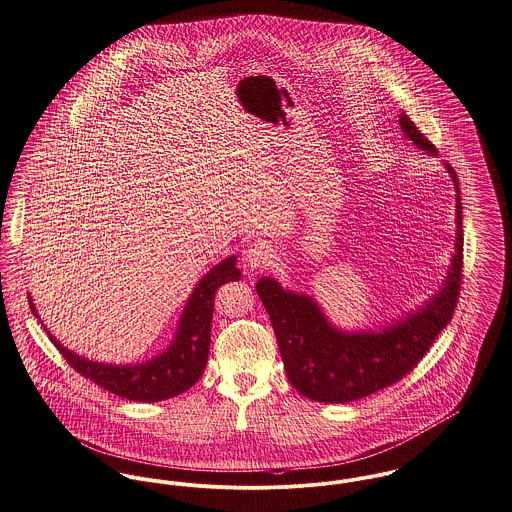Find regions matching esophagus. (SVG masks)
I'll return each mask as SVG.
<instances>
[{"instance_id":"obj_1","label":"esophagus","mask_w":512,"mask_h":512,"mask_svg":"<svg viewBox=\"0 0 512 512\" xmlns=\"http://www.w3.org/2000/svg\"><path fill=\"white\" fill-rule=\"evenodd\" d=\"M275 259V249H273V245H271L269 241H265V239H259V241L251 243L249 249L245 251V257H243L245 267H247L249 271L267 269V267H271V265L275 263Z\"/></svg>"}]
</instances>
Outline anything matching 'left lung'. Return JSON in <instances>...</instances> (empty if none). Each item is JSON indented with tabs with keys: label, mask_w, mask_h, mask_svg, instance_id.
I'll list each match as a JSON object with an SVG mask.
<instances>
[{
	"label": "left lung",
	"mask_w": 512,
	"mask_h": 512,
	"mask_svg": "<svg viewBox=\"0 0 512 512\" xmlns=\"http://www.w3.org/2000/svg\"><path fill=\"white\" fill-rule=\"evenodd\" d=\"M399 126L413 146L436 156V148L405 113L399 115ZM444 167L456 191V243L442 286L417 310L378 329L345 331L329 321L312 296L284 288L273 276L257 280L255 288L271 317L286 376L308 399L349 403L392 386L413 370L452 319L462 280L464 232L458 177L448 163Z\"/></svg>",
	"instance_id": "1"
}]
</instances>
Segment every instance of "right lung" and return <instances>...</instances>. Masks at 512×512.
I'll return each mask as SVG.
<instances>
[{
  "mask_svg": "<svg viewBox=\"0 0 512 512\" xmlns=\"http://www.w3.org/2000/svg\"><path fill=\"white\" fill-rule=\"evenodd\" d=\"M237 255H230L218 265H214L206 275L198 280L195 290L191 292L187 306L179 317L177 331L161 353L150 360L136 364H109L99 360H89L85 356L66 349L48 329L50 341L56 349L78 370L83 378H89L103 390L111 394L154 403L169 397L183 394L193 388L202 376L208 360L210 349V323L214 312V294L226 282H236L241 273L236 267ZM29 306L35 317L39 312L29 294ZM46 327V325H44Z\"/></svg>",
  "mask_w": 512,
  "mask_h": 512,
  "instance_id": "right-lung-1",
  "label": "right lung"
}]
</instances>
